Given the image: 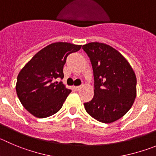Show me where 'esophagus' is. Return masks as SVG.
Returning a JSON list of instances; mask_svg holds the SVG:
<instances>
[{"label": "esophagus", "mask_w": 156, "mask_h": 156, "mask_svg": "<svg viewBox=\"0 0 156 156\" xmlns=\"http://www.w3.org/2000/svg\"><path fill=\"white\" fill-rule=\"evenodd\" d=\"M81 88V86H75V89L76 90V91H79Z\"/></svg>", "instance_id": "obj_1"}]
</instances>
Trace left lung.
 <instances>
[{"instance_id":"1","label":"left lung","mask_w":156,"mask_h":156,"mask_svg":"<svg viewBox=\"0 0 156 156\" xmlns=\"http://www.w3.org/2000/svg\"><path fill=\"white\" fill-rule=\"evenodd\" d=\"M82 49L89 57L94 80V97L84 103L88 115L112 123L129 112L136 97V76L124 56L110 45L91 42Z\"/></svg>"}]
</instances>
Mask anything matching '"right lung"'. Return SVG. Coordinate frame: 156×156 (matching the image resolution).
Returning <instances> with one entry per match:
<instances>
[{"label": "right lung", "mask_w": 156, "mask_h": 156, "mask_svg": "<svg viewBox=\"0 0 156 156\" xmlns=\"http://www.w3.org/2000/svg\"><path fill=\"white\" fill-rule=\"evenodd\" d=\"M81 45L55 42L39 51L17 75L16 91L24 108L37 118H47L62 108L71 90L62 82L63 68L68 55Z\"/></svg>", "instance_id": "1"}]
</instances>
